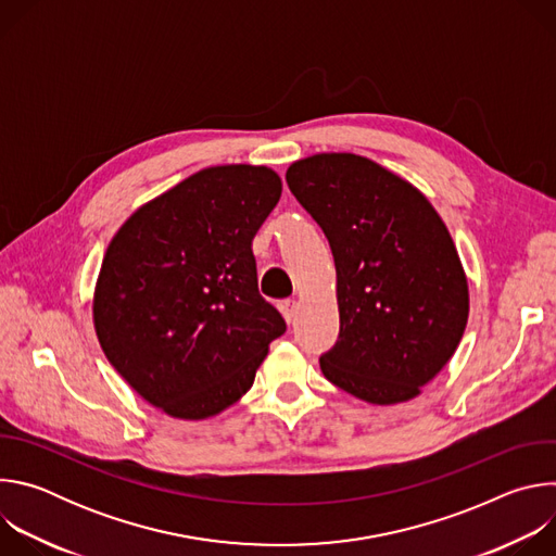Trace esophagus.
Wrapping results in <instances>:
<instances>
[{"label": "esophagus", "mask_w": 556, "mask_h": 556, "mask_svg": "<svg viewBox=\"0 0 556 556\" xmlns=\"http://www.w3.org/2000/svg\"><path fill=\"white\" fill-rule=\"evenodd\" d=\"M296 309H299V301H283V303H281V314H283L286 324H294Z\"/></svg>", "instance_id": "esophagus-1"}]
</instances>
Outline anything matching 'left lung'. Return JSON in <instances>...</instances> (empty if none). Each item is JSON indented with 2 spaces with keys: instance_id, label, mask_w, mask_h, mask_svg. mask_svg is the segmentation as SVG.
Wrapping results in <instances>:
<instances>
[{
  "instance_id": "8db88e82",
  "label": "left lung",
  "mask_w": 556,
  "mask_h": 556,
  "mask_svg": "<svg viewBox=\"0 0 556 556\" xmlns=\"http://www.w3.org/2000/svg\"><path fill=\"white\" fill-rule=\"evenodd\" d=\"M288 187L326 232L341 332L324 376L369 405L414 401L453 358L468 281L453 237L420 189L356 153L292 163Z\"/></svg>"
}]
</instances>
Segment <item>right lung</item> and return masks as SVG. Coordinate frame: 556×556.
I'll return each mask as SVG.
<instances>
[{
  "label": "right lung",
  "instance_id": "right-lung-1",
  "mask_svg": "<svg viewBox=\"0 0 556 556\" xmlns=\"http://www.w3.org/2000/svg\"><path fill=\"white\" fill-rule=\"evenodd\" d=\"M279 198L281 178L266 165L206 167L138 206L112 237L94 330L114 369L163 414H222L286 332L260 294L253 255Z\"/></svg>",
  "mask_w": 556,
  "mask_h": 556
}]
</instances>
